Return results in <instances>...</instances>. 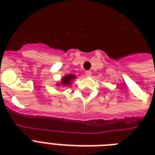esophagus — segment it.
<instances>
[{"mask_svg":"<svg viewBox=\"0 0 155 155\" xmlns=\"http://www.w3.org/2000/svg\"><path fill=\"white\" fill-rule=\"evenodd\" d=\"M85 75H86L87 77H90V76L92 75V71H85Z\"/></svg>","mask_w":155,"mask_h":155,"instance_id":"esophagus-1","label":"esophagus"}]
</instances>
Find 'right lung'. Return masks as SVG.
<instances>
[{
	"mask_svg": "<svg viewBox=\"0 0 155 155\" xmlns=\"http://www.w3.org/2000/svg\"><path fill=\"white\" fill-rule=\"evenodd\" d=\"M75 75H72V74H69V75H67L65 76H63L62 79H61V83L60 84H58L57 86H58L59 84H61V86H63V87H68V86H70L71 84V83L73 82V80L75 79Z\"/></svg>",
	"mask_w": 155,
	"mask_h": 155,
	"instance_id": "obj_1",
	"label": "right lung"
}]
</instances>
